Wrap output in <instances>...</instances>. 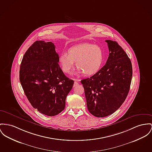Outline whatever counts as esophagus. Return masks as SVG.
I'll use <instances>...</instances> for the list:
<instances>
[{
  "mask_svg": "<svg viewBox=\"0 0 152 152\" xmlns=\"http://www.w3.org/2000/svg\"><path fill=\"white\" fill-rule=\"evenodd\" d=\"M77 85H78V82H77V81H75L74 82V87H75V86H77Z\"/></svg>",
  "mask_w": 152,
  "mask_h": 152,
  "instance_id": "esophagus-1",
  "label": "esophagus"
}]
</instances>
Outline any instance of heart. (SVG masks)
Here are the masks:
<instances>
[{"label":"heart","instance_id":"heart-1","mask_svg":"<svg viewBox=\"0 0 152 152\" xmlns=\"http://www.w3.org/2000/svg\"><path fill=\"white\" fill-rule=\"evenodd\" d=\"M59 61L63 72L69 74L74 66L77 73L86 75L95 74L101 69L104 61V53L101 48L91 43H83L70 47L67 53H62Z\"/></svg>","mask_w":152,"mask_h":152}]
</instances>
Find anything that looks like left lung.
<instances>
[{"label":"left lung","instance_id":"1","mask_svg":"<svg viewBox=\"0 0 152 152\" xmlns=\"http://www.w3.org/2000/svg\"><path fill=\"white\" fill-rule=\"evenodd\" d=\"M110 54L105 64L90 78L81 80L88 111L103 118L118 110L130 90L132 69L131 61L117 42L107 40Z\"/></svg>","mask_w":152,"mask_h":152}]
</instances>
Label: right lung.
<instances>
[{
  "mask_svg": "<svg viewBox=\"0 0 152 152\" xmlns=\"http://www.w3.org/2000/svg\"><path fill=\"white\" fill-rule=\"evenodd\" d=\"M59 55L51 41H35L25 52L20 64V80L32 107L52 116L64 110L74 81L59 64Z\"/></svg>",
  "mask_w": 152,
  "mask_h": 152,
  "instance_id": "right-lung-1",
  "label": "right lung"
}]
</instances>
